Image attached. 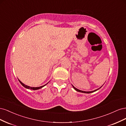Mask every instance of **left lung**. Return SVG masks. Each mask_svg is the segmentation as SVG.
I'll use <instances>...</instances> for the list:
<instances>
[{
  "label": "left lung",
  "instance_id": "obj_1",
  "mask_svg": "<svg viewBox=\"0 0 126 126\" xmlns=\"http://www.w3.org/2000/svg\"><path fill=\"white\" fill-rule=\"evenodd\" d=\"M103 85H102V86H103ZM72 87H73L74 89L75 90H76L77 91H78V92H80V93H85V94H90V93H94V91H96L99 90V89L100 88H101L102 87V86H101L100 88H98L97 89L94 90H93V91H82V90H79V89H77V88H76L73 85H72Z\"/></svg>",
  "mask_w": 126,
  "mask_h": 126
}]
</instances>
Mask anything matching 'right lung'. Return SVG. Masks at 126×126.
Wrapping results in <instances>:
<instances>
[{
    "label": "right lung",
    "instance_id": "right-lung-1",
    "mask_svg": "<svg viewBox=\"0 0 126 126\" xmlns=\"http://www.w3.org/2000/svg\"><path fill=\"white\" fill-rule=\"evenodd\" d=\"M18 80H19V81L20 82V83H21V84L22 85V86H24L25 88H27V89H32V90H38V89H40V88H43V87H44V86H45L46 85L47 83H46V85H44V86H40V87H30V86H27V85H25L24 83H22L21 81H20L18 79Z\"/></svg>",
    "mask_w": 126,
    "mask_h": 126
}]
</instances>
